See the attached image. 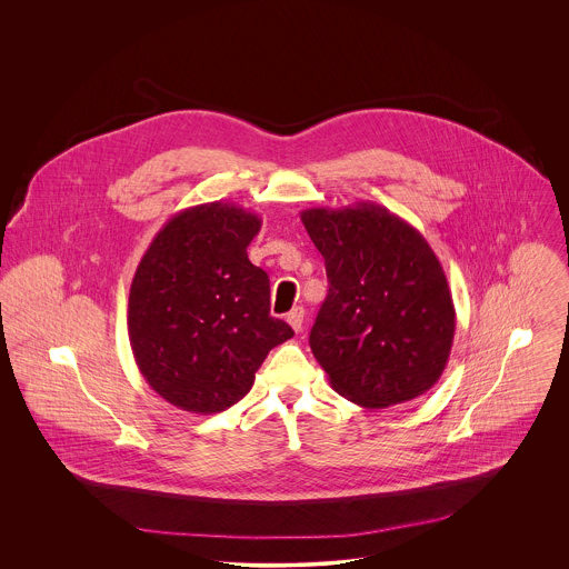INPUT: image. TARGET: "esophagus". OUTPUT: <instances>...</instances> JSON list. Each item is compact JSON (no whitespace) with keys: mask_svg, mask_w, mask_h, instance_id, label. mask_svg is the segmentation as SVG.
<instances>
[{"mask_svg":"<svg viewBox=\"0 0 569 569\" xmlns=\"http://www.w3.org/2000/svg\"><path fill=\"white\" fill-rule=\"evenodd\" d=\"M287 322H289V326H291L296 332H300L302 325H305V309H302V307L291 309V311L287 313Z\"/></svg>","mask_w":569,"mask_h":569,"instance_id":"esophagus-1","label":"esophagus"}]
</instances>
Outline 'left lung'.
Here are the masks:
<instances>
[{"label":"left lung","instance_id":"obj_1","mask_svg":"<svg viewBox=\"0 0 569 569\" xmlns=\"http://www.w3.org/2000/svg\"><path fill=\"white\" fill-rule=\"evenodd\" d=\"M300 219L330 284L309 343L332 390L370 409L431 390L449 361L456 309L425 237L372 201Z\"/></svg>","mask_w":569,"mask_h":569}]
</instances>
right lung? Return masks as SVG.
I'll return each instance as SVG.
<instances>
[{"label": "right lung", "mask_w": 569, "mask_h": 569, "mask_svg": "<svg viewBox=\"0 0 569 569\" xmlns=\"http://www.w3.org/2000/svg\"><path fill=\"white\" fill-rule=\"evenodd\" d=\"M262 221L234 203L177 212L142 256L129 339L147 383L170 406L217 413L251 390L269 350L293 337L269 316V276L247 244Z\"/></svg>", "instance_id": "1"}]
</instances>
